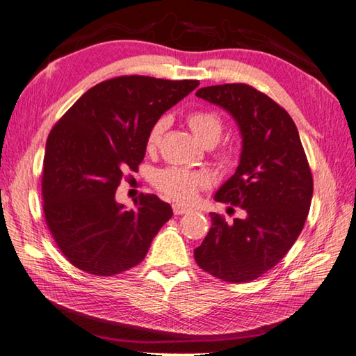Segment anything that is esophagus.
<instances>
[{"label":"esophagus","mask_w":356,"mask_h":356,"mask_svg":"<svg viewBox=\"0 0 356 356\" xmlns=\"http://www.w3.org/2000/svg\"><path fill=\"white\" fill-rule=\"evenodd\" d=\"M172 211H174V214H176V216H182V214H186L190 209H188L184 205H179V203H174Z\"/></svg>","instance_id":"obj_1"}]
</instances>
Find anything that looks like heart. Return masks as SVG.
Masks as SVG:
<instances>
[{
	"mask_svg": "<svg viewBox=\"0 0 356 356\" xmlns=\"http://www.w3.org/2000/svg\"><path fill=\"white\" fill-rule=\"evenodd\" d=\"M186 122L195 138L207 147L216 145L223 131V120L214 111H191L190 115L186 116ZM166 127H168V119L161 118L149 128L147 136V148L149 151L157 148ZM217 157L225 166L236 165L238 157L237 148L234 145H225L217 153ZM153 184L165 197L176 200L179 203H191L197 197L202 188H205L208 185V177L207 174H203L200 171L179 168V166H170V168L159 170L154 172Z\"/></svg>",
	"mask_w": 356,
	"mask_h": 356,
	"instance_id": "obj_1",
	"label": "heart"
}]
</instances>
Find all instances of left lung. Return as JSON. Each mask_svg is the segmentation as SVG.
Masks as SVG:
<instances>
[{
  "label": "left lung",
  "mask_w": 356,
  "mask_h": 356,
  "mask_svg": "<svg viewBox=\"0 0 356 356\" xmlns=\"http://www.w3.org/2000/svg\"><path fill=\"white\" fill-rule=\"evenodd\" d=\"M226 110L241 134L240 162L216 202L245 211L229 225L211 213V229L194 259L223 282L248 283L283 259L303 231L314 180L292 118L248 84L203 87L195 93Z\"/></svg>",
  "instance_id": "8db88e82"
}]
</instances>
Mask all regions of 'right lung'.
Wrapping results in <instances>:
<instances>
[{
  "label": "right lung",
  "mask_w": 356,
  "mask_h": 356,
  "mask_svg": "<svg viewBox=\"0 0 356 356\" xmlns=\"http://www.w3.org/2000/svg\"><path fill=\"white\" fill-rule=\"evenodd\" d=\"M199 81L119 76L92 87L51 128L42 170L44 216L73 266L110 277L139 264L172 209L140 194L134 209L116 202L127 170L145 157L149 128Z\"/></svg>",
  "instance_id": "add662e5"
}]
</instances>
